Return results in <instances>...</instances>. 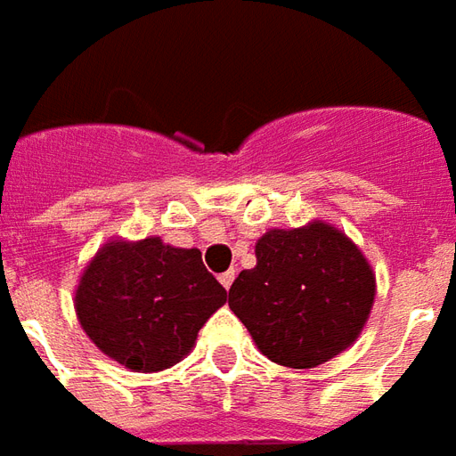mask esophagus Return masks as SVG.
Wrapping results in <instances>:
<instances>
[{
    "label": "esophagus",
    "instance_id": "1",
    "mask_svg": "<svg viewBox=\"0 0 456 456\" xmlns=\"http://www.w3.org/2000/svg\"><path fill=\"white\" fill-rule=\"evenodd\" d=\"M221 284H224L225 289H231L232 287V281H235V269H228V272H225V274H221Z\"/></svg>",
    "mask_w": 456,
    "mask_h": 456
}]
</instances>
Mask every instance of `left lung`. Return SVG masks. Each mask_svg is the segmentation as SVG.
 I'll use <instances>...</instances> for the list:
<instances>
[{"label": "left lung", "mask_w": 456, "mask_h": 456, "mask_svg": "<svg viewBox=\"0 0 456 456\" xmlns=\"http://www.w3.org/2000/svg\"><path fill=\"white\" fill-rule=\"evenodd\" d=\"M228 305L257 350L281 367L311 369L345 352L367 325L377 277L364 252L333 224L269 228L255 242Z\"/></svg>", "instance_id": "obj_1"}]
</instances>
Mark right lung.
<instances>
[{"instance_id": "add662e5", "label": "right lung", "mask_w": 456, "mask_h": 456, "mask_svg": "<svg viewBox=\"0 0 456 456\" xmlns=\"http://www.w3.org/2000/svg\"><path fill=\"white\" fill-rule=\"evenodd\" d=\"M228 301L196 248H175L158 235L106 240L75 289V311L87 338L131 371L175 367L196 335Z\"/></svg>"}]
</instances>
